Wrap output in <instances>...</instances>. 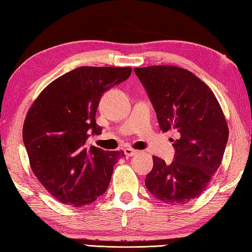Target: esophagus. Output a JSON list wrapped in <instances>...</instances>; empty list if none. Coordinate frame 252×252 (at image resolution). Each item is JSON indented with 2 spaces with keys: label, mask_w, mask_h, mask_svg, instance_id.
Masks as SVG:
<instances>
[{
  "label": "esophagus",
  "mask_w": 252,
  "mask_h": 252,
  "mask_svg": "<svg viewBox=\"0 0 252 252\" xmlns=\"http://www.w3.org/2000/svg\"><path fill=\"white\" fill-rule=\"evenodd\" d=\"M123 151H125V154H126V156H127V157H132V156H134L135 154H137V151H136V150L125 149Z\"/></svg>",
  "instance_id": "obj_1"
}]
</instances>
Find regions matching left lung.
<instances>
[{"instance_id":"left-lung-1","label":"left lung","mask_w":252,"mask_h":252,"mask_svg":"<svg viewBox=\"0 0 252 252\" xmlns=\"http://www.w3.org/2000/svg\"><path fill=\"white\" fill-rule=\"evenodd\" d=\"M156 111L160 130H175L170 164L153 156L147 190L162 203L182 205L209 186L223 159L228 126L213 92L188 70L172 65L136 67Z\"/></svg>"}]
</instances>
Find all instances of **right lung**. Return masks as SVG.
Instances as JSON below:
<instances>
[{
    "label": "right lung",
    "mask_w": 252,
    "mask_h": 252,
    "mask_svg": "<svg viewBox=\"0 0 252 252\" xmlns=\"http://www.w3.org/2000/svg\"><path fill=\"white\" fill-rule=\"evenodd\" d=\"M131 67L81 66L44 88L29 109L23 141L34 176L58 201L81 208L105 193L123 151L88 146L101 134L96 111L105 92L126 81Z\"/></svg>",
    "instance_id": "add662e5"
}]
</instances>
